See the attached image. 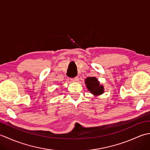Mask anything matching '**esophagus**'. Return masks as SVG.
<instances>
[{
    "instance_id": "obj_1",
    "label": "esophagus",
    "mask_w": 150,
    "mask_h": 150,
    "mask_svg": "<svg viewBox=\"0 0 150 150\" xmlns=\"http://www.w3.org/2000/svg\"><path fill=\"white\" fill-rule=\"evenodd\" d=\"M70 80H71L72 82H77L79 81V77H75V78H71L70 79Z\"/></svg>"
}]
</instances>
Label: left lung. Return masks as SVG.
I'll return each mask as SVG.
<instances>
[{
  "label": "left lung",
  "instance_id": "obj_1",
  "mask_svg": "<svg viewBox=\"0 0 150 150\" xmlns=\"http://www.w3.org/2000/svg\"><path fill=\"white\" fill-rule=\"evenodd\" d=\"M85 83L88 90L93 95H98L103 93L104 88L103 86L99 85V82L95 77H88L86 79Z\"/></svg>",
  "mask_w": 150,
  "mask_h": 150
}]
</instances>
